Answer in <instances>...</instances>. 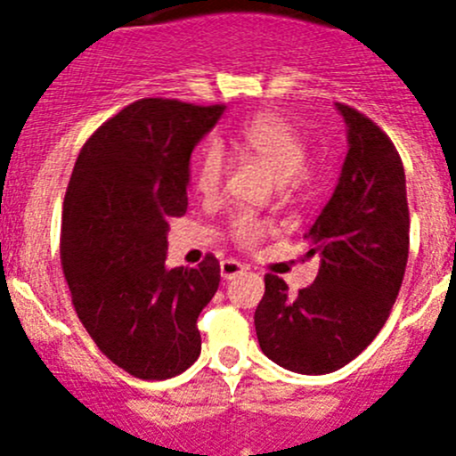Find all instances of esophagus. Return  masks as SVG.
Returning a JSON list of instances; mask_svg holds the SVG:
<instances>
[{"label": "esophagus", "instance_id": "esophagus-1", "mask_svg": "<svg viewBox=\"0 0 456 456\" xmlns=\"http://www.w3.org/2000/svg\"><path fill=\"white\" fill-rule=\"evenodd\" d=\"M247 271V266L240 265V262L236 260H224L220 262V275H223V280H236L238 275H242V273Z\"/></svg>", "mask_w": 456, "mask_h": 456}]
</instances>
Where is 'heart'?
Wrapping results in <instances>:
<instances>
[{
  "label": "heart",
  "instance_id": "b5f03b06",
  "mask_svg": "<svg viewBox=\"0 0 456 456\" xmlns=\"http://www.w3.org/2000/svg\"><path fill=\"white\" fill-rule=\"evenodd\" d=\"M236 143L247 155L266 166L281 183L299 179L308 161V148L301 133L277 113H260L242 124ZM224 170H227V159L223 148L208 143L196 159L194 190L205 199H212L223 185ZM265 233L266 224L251 214H236L229 223V236L240 247H251Z\"/></svg>",
  "mask_w": 456,
  "mask_h": 456
}]
</instances>
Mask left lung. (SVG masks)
Wrapping results in <instances>:
<instances>
[{
    "instance_id": "8db88e82",
    "label": "left lung",
    "mask_w": 456,
    "mask_h": 456,
    "mask_svg": "<svg viewBox=\"0 0 456 456\" xmlns=\"http://www.w3.org/2000/svg\"><path fill=\"white\" fill-rule=\"evenodd\" d=\"M349 151L332 199L305 233L319 257L314 284L289 295L265 277L256 310L262 352L305 376L337 371L376 338L400 292L409 260V203L400 155L376 122L337 104Z\"/></svg>"
}]
</instances>
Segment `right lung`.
Listing matches in <instances>:
<instances>
[{
    "instance_id": "right-lung-1",
    "label": "right lung",
    "mask_w": 456,
    "mask_h": 456,
    "mask_svg": "<svg viewBox=\"0 0 456 456\" xmlns=\"http://www.w3.org/2000/svg\"><path fill=\"white\" fill-rule=\"evenodd\" d=\"M224 104L143 98L85 142L63 203L61 265L100 352L142 380L179 376L200 354V310L220 284L208 253L166 268L170 220L188 209L190 155Z\"/></svg>"
}]
</instances>
